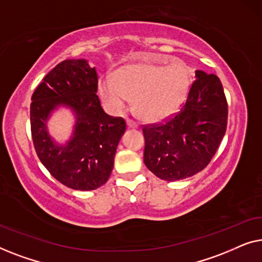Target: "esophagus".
Listing matches in <instances>:
<instances>
[{"mask_svg":"<svg viewBox=\"0 0 262 262\" xmlns=\"http://www.w3.org/2000/svg\"><path fill=\"white\" fill-rule=\"evenodd\" d=\"M126 124H127L128 127H137L138 126L137 123H136V121H134L132 119H126Z\"/></svg>","mask_w":262,"mask_h":262,"instance_id":"esophagus-1","label":"esophagus"}]
</instances>
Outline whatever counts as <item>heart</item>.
Instances as JSON below:
<instances>
[{"label": "heart", "mask_w": 262, "mask_h": 262, "mask_svg": "<svg viewBox=\"0 0 262 262\" xmlns=\"http://www.w3.org/2000/svg\"><path fill=\"white\" fill-rule=\"evenodd\" d=\"M191 70L184 62L170 66L137 64L125 67L113 78L100 82V93L116 112L126 108L135 99L136 113L145 121H161L170 117L184 101L191 84Z\"/></svg>", "instance_id": "heart-1"}]
</instances>
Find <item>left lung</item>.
<instances>
[{
    "instance_id": "left-lung-1",
    "label": "left lung",
    "mask_w": 262,
    "mask_h": 262,
    "mask_svg": "<svg viewBox=\"0 0 262 262\" xmlns=\"http://www.w3.org/2000/svg\"><path fill=\"white\" fill-rule=\"evenodd\" d=\"M195 77L178 113L143 125L144 163L162 180H181L203 170L227 130L228 102L221 80L202 70Z\"/></svg>"
}]
</instances>
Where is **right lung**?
<instances>
[{"label": "right lung", "mask_w": 262, "mask_h": 262, "mask_svg": "<svg viewBox=\"0 0 262 262\" xmlns=\"http://www.w3.org/2000/svg\"><path fill=\"white\" fill-rule=\"evenodd\" d=\"M98 74L84 59H67L53 68L32 95L31 132L35 152L56 180L77 191L106 184L126 123L105 113L100 105ZM58 105L77 116L73 137L66 146L53 142L46 120Z\"/></svg>", "instance_id": "add662e5"}]
</instances>
